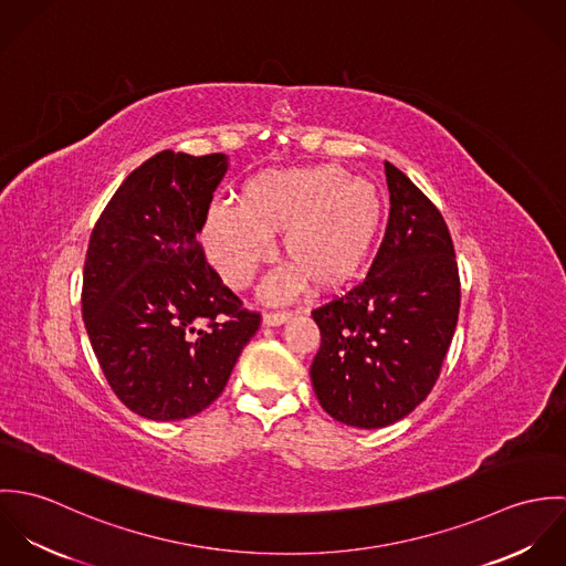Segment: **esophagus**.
<instances>
[{"label":"esophagus","mask_w":566,"mask_h":566,"mask_svg":"<svg viewBox=\"0 0 566 566\" xmlns=\"http://www.w3.org/2000/svg\"><path fill=\"white\" fill-rule=\"evenodd\" d=\"M290 316H292L290 312H268V314L263 316V324H268V326H276V324L285 323Z\"/></svg>","instance_id":"34e87169"}]
</instances>
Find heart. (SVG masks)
Instances as JSON below:
<instances>
[{"label": "heart", "instance_id": "1", "mask_svg": "<svg viewBox=\"0 0 566 566\" xmlns=\"http://www.w3.org/2000/svg\"><path fill=\"white\" fill-rule=\"evenodd\" d=\"M384 205L377 189L350 178L339 165L265 171L243 185L238 207L216 205L205 224L211 263L233 290H243L281 237L287 272L268 285L281 296L307 281L324 292L346 283L364 263L379 233Z\"/></svg>", "mask_w": 566, "mask_h": 566}]
</instances>
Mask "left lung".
<instances>
[{"instance_id":"obj_1","label":"left lung","mask_w":566,"mask_h":566,"mask_svg":"<svg viewBox=\"0 0 566 566\" xmlns=\"http://www.w3.org/2000/svg\"><path fill=\"white\" fill-rule=\"evenodd\" d=\"M390 218L366 279L312 312V384L335 420L379 429L433 390L460 314V272L438 207L386 161Z\"/></svg>"}]
</instances>
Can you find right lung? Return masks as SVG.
<instances>
[{"instance_id":"1","label":"right lung","mask_w":566,"mask_h":566,"mask_svg":"<svg viewBox=\"0 0 566 566\" xmlns=\"http://www.w3.org/2000/svg\"><path fill=\"white\" fill-rule=\"evenodd\" d=\"M227 157L163 150L99 213L82 272V318L117 399L150 420L213 403L256 333L198 242Z\"/></svg>"}]
</instances>
